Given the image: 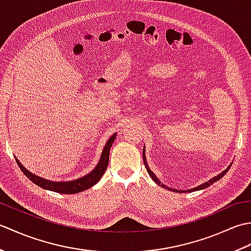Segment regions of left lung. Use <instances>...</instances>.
Here are the masks:
<instances>
[{
    "instance_id": "1",
    "label": "left lung",
    "mask_w": 251,
    "mask_h": 251,
    "mask_svg": "<svg viewBox=\"0 0 251 251\" xmlns=\"http://www.w3.org/2000/svg\"><path fill=\"white\" fill-rule=\"evenodd\" d=\"M142 155H143V162H145V165H146V168H147V172H148V174L150 175V177L152 178V180L154 181V182L155 183H157L158 185H161V186H163V188H165V189H167V190H170V191H174V192H180V193H182V192H194V191H199V190H202V189H206V188H208V186L209 185H211L212 183H215V182H217L218 180H220L223 176H225L226 173H227V170L230 169V167H231V165L232 164H230L227 166V168H226L225 170H223L222 173H220V174H218L217 176H215L214 178H211L210 180H208L207 182H204V183H201V184H200L199 186H196V188H193V189H190V190H184V191H182V190H176V189H173V188H168L167 185H165L164 183H162L161 182V180H159L155 175H154V173L152 172V170L150 169V167H149V165H148V163H147V158H146V150H145V147H143V152H142Z\"/></svg>"
}]
</instances>
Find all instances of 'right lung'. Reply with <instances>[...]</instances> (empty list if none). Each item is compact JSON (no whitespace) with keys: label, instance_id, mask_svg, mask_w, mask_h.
I'll return each instance as SVG.
<instances>
[{"label":"right lung","instance_id":"right-lung-1","mask_svg":"<svg viewBox=\"0 0 251 251\" xmlns=\"http://www.w3.org/2000/svg\"><path fill=\"white\" fill-rule=\"evenodd\" d=\"M116 135L117 134L112 135L109 138V140L106 141L102 150V153H101L100 155L99 162L97 165H96V167L92 170V172L76 180H69V181L47 180L45 178H42L40 176H36L33 173L29 172V170L19 162V159L17 157L15 156V158H16V162L18 164V166L21 169V172L25 175V177L30 179L34 184L41 186L42 189L54 191V192H57V193H61V194H75L92 188V186L97 183L101 179V177H102L103 174L105 173L106 167H108L110 149L112 145H113Z\"/></svg>","mask_w":251,"mask_h":251}]
</instances>
